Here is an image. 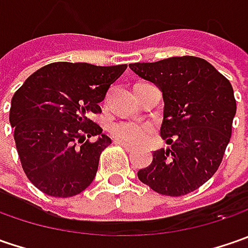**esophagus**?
<instances>
[{"label":"esophagus","instance_id":"obj_1","mask_svg":"<svg viewBox=\"0 0 248 248\" xmlns=\"http://www.w3.org/2000/svg\"><path fill=\"white\" fill-rule=\"evenodd\" d=\"M114 143H116V145H119V146H123V148L125 149L127 152H131V150H132V146L128 145L127 142H123V140H117V139H116V140H114Z\"/></svg>","mask_w":248,"mask_h":248}]
</instances>
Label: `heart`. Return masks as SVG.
<instances>
[{
  "instance_id": "obj_1",
  "label": "heart",
  "mask_w": 248,
  "mask_h": 248,
  "mask_svg": "<svg viewBox=\"0 0 248 248\" xmlns=\"http://www.w3.org/2000/svg\"><path fill=\"white\" fill-rule=\"evenodd\" d=\"M152 134V127L149 124L135 123V121H116L110 125V135L117 140H123L131 145H138L149 138Z\"/></svg>"
}]
</instances>
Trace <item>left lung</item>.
Returning a JSON list of instances; mask_svg holds the SVG:
<instances>
[{
    "mask_svg": "<svg viewBox=\"0 0 248 248\" xmlns=\"http://www.w3.org/2000/svg\"><path fill=\"white\" fill-rule=\"evenodd\" d=\"M129 67L163 91L160 135L171 145L153 152L152 164L138 171L139 181L160 195H187L204 185L222 163L236 114L233 88L213 64L196 56Z\"/></svg>",
    "mask_w": 248,
    "mask_h": 248,
    "instance_id": "obj_1",
    "label": "left lung"
}]
</instances>
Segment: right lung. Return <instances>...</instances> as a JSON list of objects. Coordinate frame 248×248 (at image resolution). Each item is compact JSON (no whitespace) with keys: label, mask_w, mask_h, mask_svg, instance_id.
Here are the masks:
<instances>
[{"label":"right lung","mask_w":248,"mask_h":248,"mask_svg":"<svg viewBox=\"0 0 248 248\" xmlns=\"http://www.w3.org/2000/svg\"><path fill=\"white\" fill-rule=\"evenodd\" d=\"M127 64L55 62L15 92L9 121L29 181L52 197H72L92 184L102 152L111 143L90 119L100 113L110 85ZM100 135L92 142L91 136Z\"/></svg>","instance_id":"1"}]
</instances>
